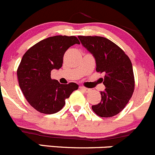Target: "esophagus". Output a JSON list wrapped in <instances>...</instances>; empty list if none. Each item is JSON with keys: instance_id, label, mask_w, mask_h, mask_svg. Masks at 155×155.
<instances>
[{"instance_id": "1", "label": "esophagus", "mask_w": 155, "mask_h": 155, "mask_svg": "<svg viewBox=\"0 0 155 155\" xmlns=\"http://www.w3.org/2000/svg\"><path fill=\"white\" fill-rule=\"evenodd\" d=\"M80 89H81L82 91L86 92V93H88V92L90 91V89L87 88V87H83V86H81V87H80Z\"/></svg>"}]
</instances>
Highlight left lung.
<instances>
[{
    "label": "left lung",
    "instance_id": "obj_1",
    "mask_svg": "<svg viewBox=\"0 0 155 155\" xmlns=\"http://www.w3.org/2000/svg\"><path fill=\"white\" fill-rule=\"evenodd\" d=\"M85 48L96 59V71L104 73L102 78L105 91L102 99L92 106L102 117H111L120 113L132 97L135 88L133 65L127 55L117 44L99 36H78Z\"/></svg>",
    "mask_w": 155,
    "mask_h": 155
}]
</instances>
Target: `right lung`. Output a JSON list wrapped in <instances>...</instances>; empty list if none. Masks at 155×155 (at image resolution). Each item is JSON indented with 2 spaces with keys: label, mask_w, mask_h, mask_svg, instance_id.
<instances>
[{
  "label": "right lung",
  "mask_w": 155,
  "mask_h": 155,
  "mask_svg": "<svg viewBox=\"0 0 155 155\" xmlns=\"http://www.w3.org/2000/svg\"><path fill=\"white\" fill-rule=\"evenodd\" d=\"M80 44L75 36L57 35L42 40L29 48L17 69L19 85L26 100L43 114L60 111L73 91L75 83L61 84L51 78V71L59 69L65 51L74 44Z\"/></svg>",
  "instance_id": "right-lung-1"
}]
</instances>
